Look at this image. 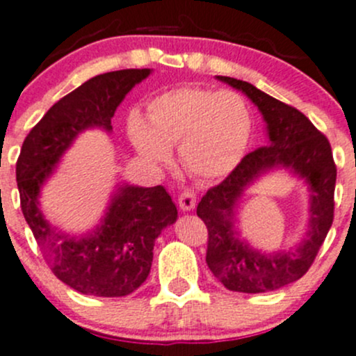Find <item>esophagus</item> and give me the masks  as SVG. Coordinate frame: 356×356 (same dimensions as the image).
<instances>
[{"instance_id": "1", "label": "esophagus", "mask_w": 356, "mask_h": 356, "mask_svg": "<svg viewBox=\"0 0 356 356\" xmlns=\"http://www.w3.org/2000/svg\"><path fill=\"white\" fill-rule=\"evenodd\" d=\"M196 207V193L193 189H184V191L179 195V208L184 211L193 210Z\"/></svg>"}]
</instances>
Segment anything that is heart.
Returning a JSON list of instances; mask_svg holds the SVG:
<instances>
[{"mask_svg":"<svg viewBox=\"0 0 356 356\" xmlns=\"http://www.w3.org/2000/svg\"><path fill=\"white\" fill-rule=\"evenodd\" d=\"M146 117L148 122L138 113L129 117V138L138 152L152 163H165L170 146L179 145L182 167L204 181L234 170L253 131L245 96L229 89H170L148 103Z\"/></svg>","mask_w":356,"mask_h":356,"instance_id":"1","label":"heart"}]
</instances>
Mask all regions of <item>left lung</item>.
<instances>
[{
	"mask_svg": "<svg viewBox=\"0 0 356 356\" xmlns=\"http://www.w3.org/2000/svg\"><path fill=\"white\" fill-rule=\"evenodd\" d=\"M243 91L267 122L268 145L260 146L236 165L234 170L207 191L196 213L208 229L207 265L227 289L267 293L298 281L314 264L334 220L336 163L329 139L294 106L286 105L250 82L217 75ZM291 168L311 186V227L296 250L260 254L235 238L232 208L245 186L265 170Z\"/></svg>",
	"mask_w": 356,
	"mask_h": 356,
	"instance_id": "1",
	"label": "left lung"
}]
</instances>
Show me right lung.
I'll list each match as a JSON object with an SVG mask.
<instances>
[{
	"label": "right lung",
	"instance_id": "obj_1",
	"mask_svg": "<svg viewBox=\"0 0 356 356\" xmlns=\"http://www.w3.org/2000/svg\"><path fill=\"white\" fill-rule=\"evenodd\" d=\"M149 68H127L89 79L63 96L24 139L17 160L22 213L53 274L72 289L91 296L117 298L134 293L146 281L153 246L177 208L163 186H124L111 200L102 225L86 238L53 227L39 210V189L55 163L88 127L111 131V117Z\"/></svg>",
	"mask_w": 356,
	"mask_h": 356
}]
</instances>
